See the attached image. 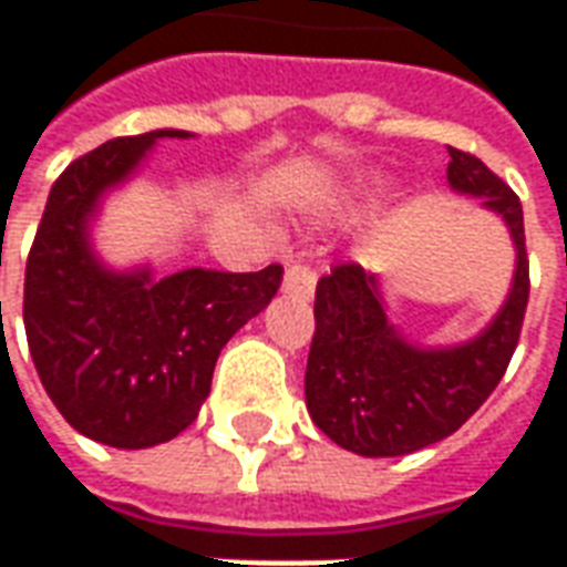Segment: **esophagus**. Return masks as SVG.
I'll use <instances>...</instances> for the list:
<instances>
[{
	"mask_svg": "<svg viewBox=\"0 0 567 567\" xmlns=\"http://www.w3.org/2000/svg\"><path fill=\"white\" fill-rule=\"evenodd\" d=\"M316 282H319L316 270H309V267H303V264H291V267L285 270L282 291L285 295L300 297V300H309L312 291H316Z\"/></svg>",
	"mask_w": 567,
	"mask_h": 567,
	"instance_id": "esophagus-1",
	"label": "esophagus"
}]
</instances>
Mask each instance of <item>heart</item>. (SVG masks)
<instances>
[{"label": "heart", "instance_id": "obj_1", "mask_svg": "<svg viewBox=\"0 0 567 567\" xmlns=\"http://www.w3.org/2000/svg\"><path fill=\"white\" fill-rule=\"evenodd\" d=\"M377 187H380V182H373V185H370V190H377Z\"/></svg>", "mask_w": 567, "mask_h": 567}]
</instances>
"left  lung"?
Masks as SVG:
<instances>
[{
    "instance_id": "1",
    "label": "left lung",
    "mask_w": 567,
    "mask_h": 567,
    "mask_svg": "<svg viewBox=\"0 0 567 567\" xmlns=\"http://www.w3.org/2000/svg\"><path fill=\"white\" fill-rule=\"evenodd\" d=\"M446 182L498 215L516 267L501 309L483 331L455 346H422L394 328L377 272L340 264L316 285V337L307 361V410L328 437L368 458L425 450L474 416L511 364L528 303L523 206L511 187L450 148Z\"/></svg>"
}]
</instances>
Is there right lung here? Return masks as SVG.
<instances>
[{
	"label": "right lung",
	"mask_w": 567,
	"mask_h": 567,
	"mask_svg": "<svg viewBox=\"0 0 567 567\" xmlns=\"http://www.w3.org/2000/svg\"><path fill=\"white\" fill-rule=\"evenodd\" d=\"M121 136L69 163L48 194L27 260L23 324L44 392L69 425L115 450L182 434L209 398L227 340L267 309L282 267L224 272L187 267L157 279L151 264L117 270L93 243L103 199L140 173L161 140Z\"/></svg>",
	"instance_id": "obj_1"
}]
</instances>
